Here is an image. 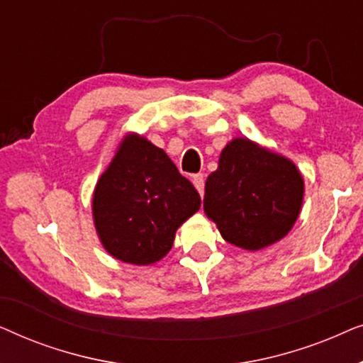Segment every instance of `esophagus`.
Here are the masks:
<instances>
[{"label":"esophagus","mask_w":363,"mask_h":363,"mask_svg":"<svg viewBox=\"0 0 363 363\" xmlns=\"http://www.w3.org/2000/svg\"><path fill=\"white\" fill-rule=\"evenodd\" d=\"M193 185L196 186V190L200 191V195L203 196V193H205V177H203L201 173H198V175L193 177Z\"/></svg>","instance_id":"esophagus-1"}]
</instances>
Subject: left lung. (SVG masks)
<instances>
[{
	"label": "left lung",
	"mask_w": 363,
	"mask_h": 363,
	"mask_svg": "<svg viewBox=\"0 0 363 363\" xmlns=\"http://www.w3.org/2000/svg\"><path fill=\"white\" fill-rule=\"evenodd\" d=\"M302 198L304 180L294 163L242 137L223 148L203 206L223 240L257 251L291 231Z\"/></svg>",
	"instance_id": "obj_1"
}]
</instances>
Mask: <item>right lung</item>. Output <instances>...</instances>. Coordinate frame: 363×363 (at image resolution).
Masks as SVG:
<instances>
[{
	"mask_svg": "<svg viewBox=\"0 0 363 363\" xmlns=\"http://www.w3.org/2000/svg\"><path fill=\"white\" fill-rule=\"evenodd\" d=\"M200 205L195 186L167 153L128 133L97 182L94 225L108 255L147 266L172 250L177 230Z\"/></svg>",
	"mask_w": 363,
	"mask_h": 363,
	"instance_id": "1",
	"label": "right lung"
}]
</instances>
